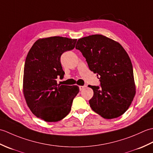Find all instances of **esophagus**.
Returning a JSON list of instances; mask_svg holds the SVG:
<instances>
[{
	"label": "esophagus",
	"instance_id": "34e87169",
	"mask_svg": "<svg viewBox=\"0 0 153 153\" xmlns=\"http://www.w3.org/2000/svg\"><path fill=\"white\" fill-rule=\"evenodd\" d=\"M86 87V85H80L79 86V91H82L84 88H85Z\"/></svg>",
	"mask_w": 153,
	"mask_h": 153
}]
</instances>
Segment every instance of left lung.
I'll return each instance as SVG.
<instances>
[{"label":"left lung","mask_w":153,"mask_h":153,"mask_svg":"<svg viewBox=\"0 0 153 153\" xmlns=\"http://www.w3.org/2000/svg\"><path fill=\"white\" fill-rule=\"evenodd\" d=\"M76 48L85 58L90 70L100 76V87L89 85L94 93L91 108L106 119L122 115L135 95L132 64L124 48L102 35L79 39Z\"/></svg>","instance_id":"left-lung-1"}]
</instances>
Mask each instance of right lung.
I'll use <instances>...</instances> for the list:
<instances>
[{
    "mask_svg": "<svg viewBox=\"0 0 153 153\" xmlns=\"http://www.w3.org/2000/svg\"><path fill=\"white\" fill-rule=\"evenodd\" d=\"M77 39L51 37L38 39L25 59L23 92L32 113L45 122H55L65 118L71 110L79 89L77 85L58 84L64 71L60 56L72 50Z\"/></svg>",
    "mask_w": 153,
    "mask_h": 153,
    "instance_id": "1",
    "label": "right lung"
}]
</instances>
